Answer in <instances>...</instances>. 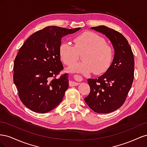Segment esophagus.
Wrapping results in <instances>:
<instances>
[{"label":"esophagus","mask_w":147,"mask_h":147,"mask_svg":"<svg viewBox=\"0 0 147 147\" xmlns=\"http://www.w3.org/2000/svg\"><path fill=\"white\" fill-rule=\"evenodd\" d=\"M79 84V83L75 82L73 81H71L69 82V86H77Z\"/></svg>","instance_id":"1"}]
</instances>
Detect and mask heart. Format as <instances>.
I'll return each instance as SVG.
<instances>
[{"mask_svg":"<svg viewBox=\"0 0 147 147\" xmlns=\"http://www.w3.org/2000/svg\"><path fill=\"white\" fill-rule=\"evenodd\" d=\"M74 41V46L64 42L59 49L61 59L67 65L75 63L82 54L83 61L73 65L70 70L80 73L93 71L96 74H100L109 68L113 59L114 50L103 37L88 31L77 35Z\"/></svg>","mask_w":147,"mask_h":147,"instance_id":"heart-1","label":"heart"}]
</instances>
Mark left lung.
I'll return each instance as SVG.
<instances>
[{
	"mask_svg": "<svg viewBox=\"0 0 147 147\" xmlns=\"http://www.w3.org/2000/svg\"><path fill=\"white\" fill-rule=\"evenodd\" d=\"M91 29L110 39L115 49V56L104 75L88 80L91 91L84 101L94 112L108 113L121 107L126 99L134 77V55L126 38L118 31L105 26Z\"/></svg>",
	"mask_w": 147,
	"mask_h": 147,
	"instance_id": "1",
	"label": "left lung"
}]
</instances>
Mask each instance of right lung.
<instances>
[{"mask_svg":"<svg viewBox=\"0 0 147 147\" xmlns=\"http://www.w3.org/2000/svg\"><path fill=\"white\" fill-rule=\"evenodd\" d=\"M80 29L47 26L31 35L20 48L13 65V82L26 107L47 113L63 100L69 80L68 74L60 75L64 69L59 51L61 38Z\"/></svg>","mask_w":147,"mask_h":147,"instance_id":"right-lung-1","label":"right lung"}]
</instances>
